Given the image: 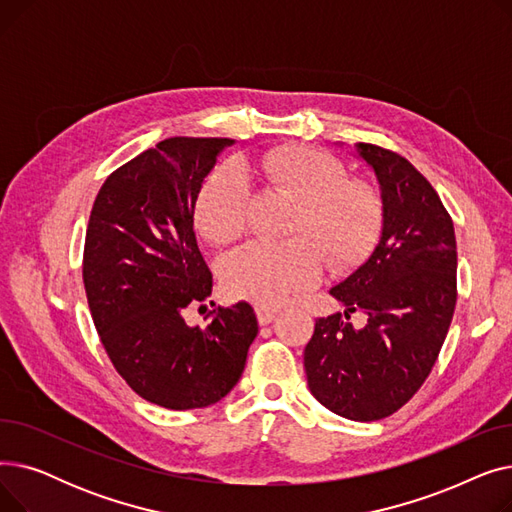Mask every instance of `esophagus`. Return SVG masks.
<instances>
[{
    "label": "esophagus",
    "mask_w": 512,
    "mask_h": 512,
    "mask_svg": "<svg viewBox=\"0 0 512 512\" xmlns=\"http://www.w3.org/2000/svg\"><path fill=\"white\" fill-rule=\"evenodd\" d=\"M255 313H257V321H259V326H267V324H272L274 317H276V311H274V309H267V307H257V309H255Z\"/></svg>",
    "instance_id": "34e87169"
}]
</instances>
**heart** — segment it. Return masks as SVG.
Here are the masks:
<instances>
[{
  "label": "heart",
  "mask_w": 512,
  "mask_h": 512,
  "mask_svg": "<svg viewBox=\"0 0 512 512\" xmlns=\"http://www.w3.org/2000/svg\"><path fill=\"white\" fill-rule=\"evenodd\" d=\"M240 167L299 201L286 242H249L222 263L228 294L259 307H280L317 284L326 255L334 270L357 265L380 234L382 205L373 188L344 178L338 159L311 147L286 145L245 159ZM249 184L238 166L215 168L195 207L199 232L228 245L247 228Z\"/></svg>",
  "instance_id": "b5f03b06"
}]
</instances>
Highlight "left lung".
<instances>
[{"label": "left lung", "mask_w": 512, "mask_h": 512, "mask_svg": "<svg viewBox=\"0 0 512 512\" xmlns=\"http://www.w3.org/2000/svg\"><path fill=\"white\" fill-rule=\"evenodd\" d=\"M357 155L380 184L382 234L369 259L330 294L348 312L319 317L305 346L311 394L353 421L384 419L421 388L448 334L456 305V238L434 186L413 164L378 145Z\"/></svg>", "instance_id": "8db88e82"}]
</instances>
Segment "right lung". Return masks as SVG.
<instances>
[{"mask_svg": "<svg viewBox=\"0 0 512 512\" xmlns=\"http://www.w3.org/2000/svg\"><path fill=\"white\" fill-rule=\"evenodd\" d=\"M232 139L172 137L107 176L91 209L83 280L93 324L126 384L164 409H203L240 380L253 307H218L205 328L182 313L213 276L195 236L205 176Z\"/></svg>", "mask_w": 512, "mask_h": 512, "instance_id": "obj_1", "label": "right lung"}]
</instances>
